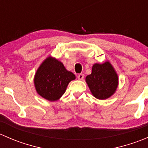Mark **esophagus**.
<instances>
[{"label":"esophagus","mask_w":148,"mask_h":148,"mask_svg":"<svg viewBox=\"0 0 148 148\" xmlns=\"http://www.w3.org/2000/svg\"><path fill=\"white\" fill-rule=\"evenodd\" d=\"M84 77V74H78V76H77V78H78V79H79V80H83Z\"/></svg>","instance_id":"34e87169"}]
</instances>
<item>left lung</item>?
<instances>
[{"label": "left lung", "instance_id": "1", "mask_svg": "<svg viewBox=\"0 0 148 148\" xmlns=\"http://www.w3.org/2000/svg\"><path fill=\"white\" fill-rule=\"evenodd\" d=\"M86 82L95 97L105 99L115 92L118 86V76L109 62L95 64L91 74L86 77Z\"/></svg>", "mask_w": 148, "mask_h": 148}]
</instances>
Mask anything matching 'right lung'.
Here are the masks:
<instances>
[{"instance_id": "obj_1", "label": "right lung", "mask_w": 148, "mask_h": 148, "mask_svg": "<svg viewBox=\"0 0 148 148\" xmlns=\"http://www.w3.org/2000/svg\"><path fill=\"white\" fill-rule=\"evenodd\" d=\"M75 79V75L67 71L62 62L49 56L37 69L34 85L40 96L53 102L60 99L69 83Z\"/></svg>"}]
</instances>
